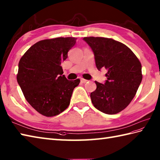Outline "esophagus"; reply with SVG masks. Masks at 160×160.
Wrapping results in <instances>:
<instances>
[{
  "mask_svg": "<svg viewBox=\"0 0 160 160\" xmlns=\"http://www.w3.org/2000/svg\"><path fill=\"white\" fill-rule=\"evenodd\" d=\"M88 81V80H86V79H81V83H86Z\"/></svg>",
  "mask_w": 160,
  "mask_h": 160,
  "instance_id": "obj_1",
  "label": "esophagus"
}]
</instances>
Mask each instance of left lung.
Wrapping results in <instances>:
<instances>
[{
    "instance_id": "1",
    "label": "left lung",
    "mask_w": 160,
    "mask_h": 160,
    "mask_svg": "<svg viewBox=\"0 0 160 160\" xmlns=\"http://www.w3.org/2000/svg\"><path fill=\"white\" fill-rule=\"evenodd\" d=\"M94 54L97 69L105 68L106 83L95 81L90 98L97 110L108 115L121 112L131 102L142 80V64L121 42L104 37H84Z\"/></svg>"
}]
</instances>
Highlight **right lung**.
<instances>
[{"label": "right lung", "instance_id": "right-lung-1", "mask_svg": "<svg viewBox=\"0 0 160 160\" xmlns=\"http://www.w3.org/2000/svg\"><path fill=\"white\" fill-rule=\"evenodd\" d=\"M76 38L58 37L37 42L28 49L18 63L16 76L25 99L38 112L54 117L70 105L77 79L68 80L61 64L76 43Z\"/></svg>", "mask_w": 160, "mask_h": 160}]
</instances>
